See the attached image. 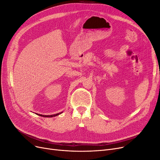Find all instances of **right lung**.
<instances>
[{
	"instance_id": "right-lung-1",
	"label": "right lung",
	"mask_w": 160,
	"mask_h": 160,
	"mask_svg": "<svg viewBox=\"0 0 160 160\" xmlns=\"http://www.w3.org/2000/svg\"><path fill=\"white\" fill-rule=\"evenodd\" d=\"M61 113H62V112H61V113H57V114H54V115H41V114H37V115L41 116V117H45V118H52V117H55V116H57V115H59V114H61Z\"/></svg>"
}]
</instances>
